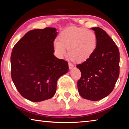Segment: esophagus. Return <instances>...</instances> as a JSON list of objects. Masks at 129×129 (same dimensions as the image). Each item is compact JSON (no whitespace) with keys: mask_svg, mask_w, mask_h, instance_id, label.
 <instances>
[{"mask_svg":"<svg viewBox=\"0 0 129 129\" xmlns=\"http://www.w3.org/2000/svg\"><path fill=\"white\" fill-rule=\"evenodd\" d=\"M68 66H69V69L71 70V69H72L73 68V65L72 64H71V63H69L68 64Z\"/></svg>","mask_w":129,"mask_h":129,"instance_id":"1","label":"esophagus"}]
</instances>
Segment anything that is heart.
<instances>
[{
  "label": "heart",
  "instance_id": "heart-1",
  "mask_svg": "<svg viewBox=\"0 0 129 129\" xmlns=\"http://www.w3.org/2000/svg\"><path fill=\"white\" fill-rule=\"evenodd\" d=\"M58 41L53 43L54 53L59 57L66 55L68 50L70 59L82 63L91 57L97 47V37L92 30L71 26L61 32Z\"/></svg>",
  "mask_w": 129,
  "mask_h": 129
}]
</instances>
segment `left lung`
I'll return each mask as SVG.
<instances>
[{
	"mask_svg": "<svg viewBox=\"0 0 129 129\" xmlns=\"http://www.w3.org/2000/svg\"><path fill=\"white\" fill-rule=\"evenodd\" d=\"M91 29L97 37V47L90 58L77 65L81 72L77 87L82 98L95 101L110 94L114 88L119 75V52L104 30Z\"/></svg>",
	"mask_w": 129,
	"mask_h": 129,
	"instance_id": "1",
	"label": "left lung"
}]
</instances>
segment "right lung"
Wrapping results in <instances>:
<instances>
[{
	"label": "right lung",
	"instance_id": "add662e5",
	"mask_svg": "<svg viewBox=\"0 0 129 129\" xmlns=\"http://www.w3.org/2000/svg\"><path fill=\"white\" fill-rule=\"evenodd\" d=\"M57 34L51 27L29 30L12 49V80L20 94L30 101L52 98L58 79L68 72L66 61L53 54Z\"/></svg>",
	"mask_w": 129,
	"mask_h": 129
}]
</instances>
